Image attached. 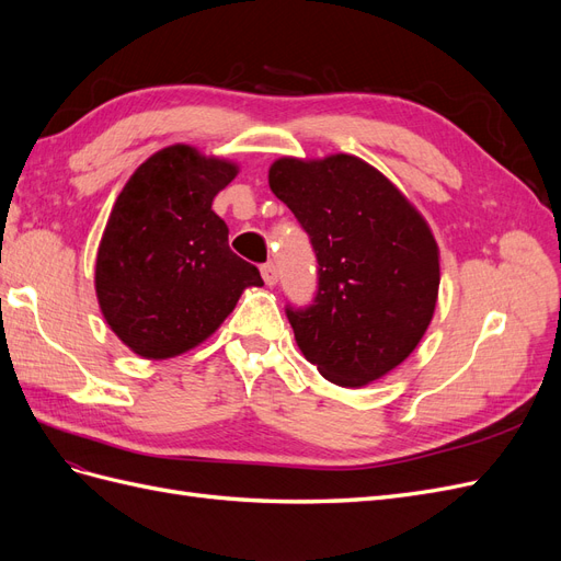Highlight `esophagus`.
I'll list each match as a JSON object with an SVG mask.
<instances>
[{
    "instance_id": "esophagus-1",
    "label": "esophagus",
    "mask_w": 561,
    "mask_h": 561,
    "mask_svg": "<svg viewBox=\"0 0 561 561\" xmlns=\"http://www.w3.org/2000/svg\"><path fill=\"white\" fill-rule=\"evenodd\" d=\"M260 271H262V278H264V283H266V285H276V280H278V271H276V266H274V264H264Z\"/></svg>"
}]
</instances>
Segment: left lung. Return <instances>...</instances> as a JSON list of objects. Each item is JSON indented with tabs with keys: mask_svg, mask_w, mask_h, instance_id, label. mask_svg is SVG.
I'll use <instances>...</instances> for the list:
<instances>
[{
	"mask_svg": "<svg viewBox=\"0 0 561 561\" xmlns=\"http://www.w3.org/2000/svg\"><path fill=\"white\" fill-rule=\"evenodd\" d=\"M268 186L318 260L313 304L285 309L304 358L344 388L381 379L410 358L435 313L439 250L428 222L351 154L283 157L268 168Z\"/></svg>",
	"mask_w": 561,
	"mask_h": 561,
	"instance_id": "obj_1",
	"label": "left lung"
}]
</instances>
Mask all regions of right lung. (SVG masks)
I'll return each instance as SVG.
<instances>
[{"label": "right lung", "instance_id": "add662e5", "mask_svg": "<svg viewBox=\"0 0 561 561\" xmlns=\"http://www.w3.org/2000/svg\"><path fill=\"white\" fill-rule=\"evenodd\" d=\"M239 165L171 145L130 175L110 213L95 260V295L107 325L147 360L198 346L222 325L257 266L229 250L213 198Z\"/></svg>", "mask_w": 561, "mask_h": 561}]
</instances>
